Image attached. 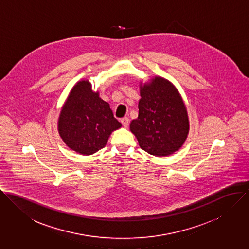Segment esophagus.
<instances>
[{"label":"esophagus","mask_w":249,"mask_h":249,"mask_svg":"<svg viewBox=\"0 0 249 249\" xmlns=\"http://www.w3.org/2000/svg\"><path fill=\"white\" fill-rule=\"evenodd\" d=\"M121 123H122V125H123L124 127H128V126H129V123H130V120H129L128 117H123V118L121 119Z\"/></svg>","instance_id":"esophagus-1"}]
</instances>
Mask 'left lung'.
I'll list each match as a JSON object with an SVG mask.
<instances>
[{"mask_svg":"<svg viewBox=\"0 0 249 249\" xmlns=\"http://www.w3.org/2000/svg\"><path fill=\"white\" fill-rule=\"evenodd\" d=\"M138 117L131 122L132 133L145 152L163 157L178 151L187 138V111L177 89L156 77L141 87Z\"/></svg>","mask_w":249,"mask_h":249,"instance_id":"1","label":"left lung"}]
</instances>
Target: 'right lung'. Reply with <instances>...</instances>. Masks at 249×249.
<instances>
[{"label":"right lung","instance_id":"obj_1","mask_svg":"<svg viewBox=\"0 0 249 249\" xmlns=\"http://www.w3.org/2000/svg\"><path fill=\"white\" fill-rule=\"evenodd\" d=\"M120 127L110 105L91 90L89 81L73 87L58 121L61 138L82 155H91L104 148L111 132Z\"/></svg>","mask_w":249,"mask_h":249}]
</instances>
